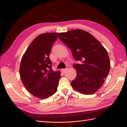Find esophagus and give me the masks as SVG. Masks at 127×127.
Instances as JSON below:
<instances>
[{
	"instance_id": "obj_1",
	"label": "esophagus",
	"mask_w": 127,
	"mask_h": 127,
	"mask_svg": "<svg viewBox=\"0 0 127 127\" xmlns=\"http://www.w3.org/2000/svg\"><path fill=\"white\" fill-rule=\"evenodd\" d=\"M67 70V69L66 68H65V69H62V72L64 73L65 72V71Z\"/></svg>"
}]
</instances>
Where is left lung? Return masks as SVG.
Returning <instances> with one entry per match:
<instances>
[{
  "mask_svg": "<svg viewBox=\"0 0 127 127\" xmlns=\"http://www.w3.org/2000/svg\"><path fill=\"white\" fill-rule=\"evenodd\" d=\"M58 36L71 49L74 59L80 63L73 64L77 76L71 83L72 87L84 95L95 93L103 84L110 69L106 49L84 30L58 33Z\"/></svg>",
  "mask_w": 127,
  "mask_h": 127,
  "instance_id": "1",
  "label": "left lung"
}]
</instances>
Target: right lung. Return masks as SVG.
I'll use <instances>...</instances> for the list:
<instances>
[{"instance_id": "obj_1", "label": "right lung", "mask_w": 127, "mask_h": 127, "mask_svg": "<svg viewBox=\"0 0 127 127\" xmlns=\"http://www.w3.org/2000/svg\"><path fill=\"white\" fill-rule=\"evenodd\" d=\"M57 33L39 34L30 43L22 57L19 74L26 90L40 99L49 98L57 90L61 75L51 68L50 52Z\"/></svg>"}]
</instances>
